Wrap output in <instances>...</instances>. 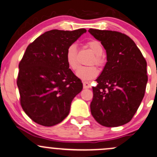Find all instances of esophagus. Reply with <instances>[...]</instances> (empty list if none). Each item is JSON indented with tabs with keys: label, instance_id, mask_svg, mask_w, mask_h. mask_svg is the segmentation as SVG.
<instances>
[{
	"label": "esophagus",
	"instance_id": "esophagus-1",
	"mask_svg": "<svg viewBox=\"0 0 157 157\" xmlns=\"http://www.w3.org/2000/svg\"><path fill=\"white\" fill-rule=\"evenodd\" d=\"M83 87L85 89H87V88H90L91 86H90V84L87 82H83Z\"/></svg>",
	"mask_w": 157,
	"mask_h": 157
}]
</instances>
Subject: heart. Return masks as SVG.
<instances>
[{"label":"heart","instance_id":"b5f03b06","mask_svg":"<svg viewBox=\"0 0 157 157\" xmlns=\"http://www.w3.org/2000/svg\"><path fill=\"white\" fill-rule=\"evenodd\" d=\"M87 48L91 50L93 53L95 55L93 58L91 63H95L98 66L102 65L104 59L102 58V54L104 52L103 45L99 41L97 40H90L87 42ZM66 61L67 65L72 70H76L78 67V58H77V46L76 45L72 44L67 48L66 52ZM99 71L94 66L90 67H81L77 70L76 75L78 78L83 81H90L96 78L98 75Z\"/></svg>","mask_w":157,"mask_h":157}]
</instances>
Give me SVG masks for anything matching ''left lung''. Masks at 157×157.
I'll use <instances>...</instances> for the list:
<instances>
[{"label":"left lung","mask_w":157,"mask_h":157,"mask_svg":"<svg viewBox=\"0 0 157 157\" xmlns=\"http://www.w3.org/2000/svg\"><path fill=\"white\" fill-rule=\"evenodd\" d=\"M106 51L107 62L93 87L90 112L102 126L124 125L137 112L145 93L147 62L134 41L117 31L89 29Z\"/></svg>","instance_id":"8db88e82"}]
</instances>
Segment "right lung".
Here are the masks:
<instances>
[{"instance_id":"obj_1","label":"right lung","mask_w":157,"mask_h":157,"mask_svg":"<svg viewBox=\"0 0 157 157\" xmlns=\"http://www.w3.org/2000/svg\"><path fill=\"white\" fill-rule=\"evenodd\" d=\"M86 31L52 30L26 48L18 64L17 85L23 110L36 124L52 126L61 122L82 91V81L69 68L66 52Z\"/></svg>"}]
</instances>
